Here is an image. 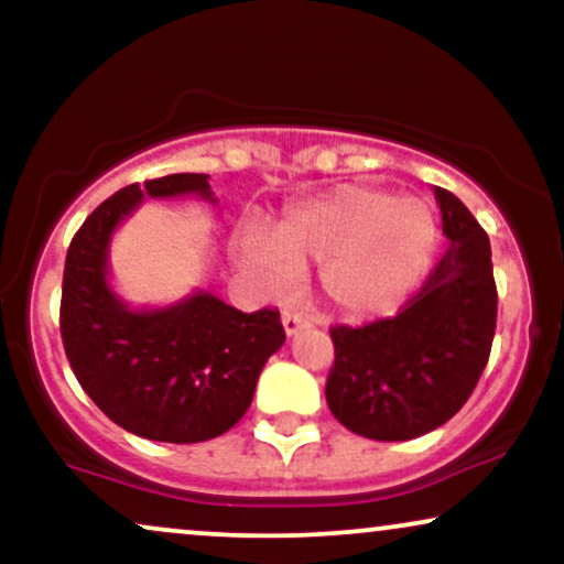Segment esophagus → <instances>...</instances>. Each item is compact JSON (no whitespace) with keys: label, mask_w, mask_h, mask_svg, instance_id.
Listing matches in <instances>:
<instances>
[{"label":"esophagus","mask_w":564,"mask_h":564,"mask_svg":"<svg viewBox=\"0 0 564 564\" xmlns=\"http://www.w3.org/2000/svg\"><path fill=\"white\" fill-rule=\"evenodd\" d=\"M283 328H286V334L291 336V334H300L302 328H307L310 326V318L307 315H302V313H294V310H286V313H283Z\"/></svg>","instance_id":"esophagus-1"}]
</instances>
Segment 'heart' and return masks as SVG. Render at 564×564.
I'll list each match as a JSON object with an SVG mask.
<instances>
[{
  "instance_id": "b5f03b06",
  "label": "heart",
  "mask_w": 564,
  "mask_h": 564,
  "mask_svg": "<svg viewBox=\"0 0 564 564\" xmlns=\"http://www.w3.org/2000/svg\"><path fill=\"white\" fill-rule=\"evenodd\" d=\"M437 219L419 198L368 185H339L283 209L273 228L238 236L251 275L281 289L318 262L326 300L347 315H379L419 286L437 251Z\"/></svg>"
}]
</instances>
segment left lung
Instances as JSON below:
<instances>
[{"mask_svg":"<svg viewBox=\"0 0 564 564\" xmlns=\"http://www.w3.org/2000/svg\"><path fill=\"white\" fill-rule=\"evenodd\" d=\"M435 196L448 246L422 289L392 318L332 326L326 403L355 435L392 443L437 430L488 366L498 313L488 232L451 191Z\"/></svg>","mask_w":564,"mask_h":564,"instance_id":"obj_1","label":"left lung"}]
</instances>
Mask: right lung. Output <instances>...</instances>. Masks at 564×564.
<instances>
[{
  "label": "right lung",
  "mask_w": 564,
  "mask_h": 564,
  "mask_svg": "<svg viewBox=\"0 0 564 564\" xmlns=\"http://www.w3.org/2000/svg\"><path fill=\"white\" fill-rule=\"evenodd\" d=\"M198 193L206 174L127 185L84 219L63 270L61 336L82 390L111 422L159 443H200L228 432L254 398L270 355L286 341L275 307L241 313L212 294L166 310H127L106 281L108 241L142 196Z\"/></svg>",
  "instance_id": "add662e5"
}]
</instances>
